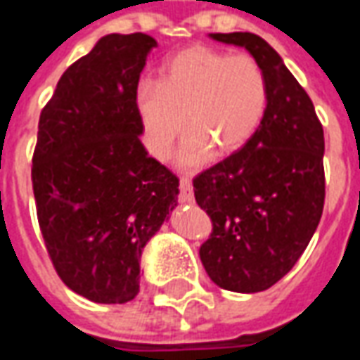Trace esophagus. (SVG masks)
Here are the masks:
<instances>
[{
    "label": "esophagus",
    "mask_w": 360,
    "mask_h": 360,
    "mask_svg": "<svg viewBox=\"0 0 360 360\" xmlns=\"http://www.w3.org/2000/svg\"><path fill=\"white\" fill-rule=\"evenodd\" d=\"M179 198L181 202H185V205H193L195 202V195H193V185H191V179L187 177H181L179 181Z\"/></svg>",
    "instance_id": "esophagus-1"
}]
</instances>
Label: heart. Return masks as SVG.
<instances>
[{
    "mask_svg": "<svg viewBox=\"0 0 360 360\" xmlns=\"http://www.w3.org/2000/svg\"><path fill=\"white\" fill-rule=\"evenodd\" d=\"M267 103V77L255 58L210 46L181 50L163 64L158 82L142 79L134 89V109L154 158H167L191 127L177 154L183 167L205 163L214 148L220 154L243 148L261 127Z\"/></svg>",
    "mask_w": 360,
    "mask_h": 360,
    "instance_id": "obj_1",
    "label": "heart"
}]
</instances>
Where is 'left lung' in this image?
<instances>
[{"instance_id":"1","label":"left lung","mask_w":360,"mask_h":360,"mask_svg":"<svg viewBox=\"0 0 360 360\" xmlns=\"http://www.w3.org/2000/svg\"><path fill=\"white\" fill-rule=\"evenodd\" d=\"M263 68L267 112L255 136L195 177L197 205L212 220L200 261L212 283L261 292L294 267L320 224L326 198L323 128L283 58L253 32H210Z\"/></svg>"}]
</instances>
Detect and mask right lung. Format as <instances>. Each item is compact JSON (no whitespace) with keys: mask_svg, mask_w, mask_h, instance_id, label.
Returning a JSON list of instances; mask_svg holds the SVG:
<instances>
[{"mask_svg":"<svg viewBox=\"0 0 360 360\" xmlns=\"http://www.w3.org/2000/svg\"><path fill=\"white\" fill-rule=\"evenodd\" d=\"M158 42L107 34L62 74L40 112L32 191L44 245L68 288L97 304L140 290V257L177 206L179 179L150 158L134 89Z\"/></svg>","mask_w":360,"mask_h":360,"instance_id":"right-lung-1","label":"right lung"}]
</instances>
